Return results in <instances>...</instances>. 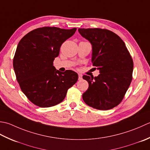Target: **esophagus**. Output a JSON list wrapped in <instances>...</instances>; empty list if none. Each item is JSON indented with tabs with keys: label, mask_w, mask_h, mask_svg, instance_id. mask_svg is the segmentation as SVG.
<instances>
[{
	"label": "esophagus",
	"mask_w": 150,
	"mask_h": 150,
	"mask_svg": "<svg viewBox=\"0 0 150 150\" xmlns=\"http://www.w3.org/2000/svg\"><path fill=\"white\" fill-rule=\"evenodd\" d=\"M81 79H82V75L80 74H78V79H79V80H81Z\"/></svg>",
	"instance_id": "obj_1"
}]
</instances>
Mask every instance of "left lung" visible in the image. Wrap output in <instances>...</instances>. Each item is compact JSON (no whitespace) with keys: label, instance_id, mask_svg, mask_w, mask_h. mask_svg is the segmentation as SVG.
<instances>
[{"label":"left lung","instance_id":"left-lung-1","mask_svg":"<svg viewBox=\"0 0 150 150\" xmlns=\"http://www.w3.org/2000/svg\"><path fill=\"white\" fill-rule=\"evenodd\" d=\"M78 32L92 45L91 60L100 72L96 77L83 76L88 83L83 100L94 109H111L122 102L129 87L133 71L132 58L124 42L110 30L79 28Z\"/></svg>","mask_w":150,"mask_h":150}]
</instances>
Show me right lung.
Listing matches in <instances>:
<instances>
[{
	"label": "right lung",
	"mask_w": 150,
	"mask_h": 150,
	"mask_svg": "<svg viewBox=\"0 0 150 150\" xmlns=\"http://www.w3.org/2000/svg\"><path fill=\"white\" fill-rule=\"evenodd\" d=\"M76 30L42 27L30 32L19 41L13 58L14 71L21 90L33 104L41 108L58 104L78 81L74 71L62 72L53 65L63 42Z\"/></svg>",
	"instance_id": "obj_1"
}]
</instances>
